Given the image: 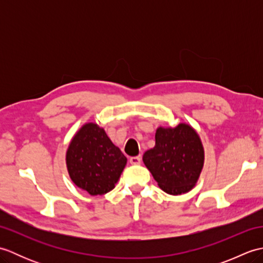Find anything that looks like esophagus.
<instances>
[{"label":"esophagus","instance_id":"obj_1","mask_svg":"<svg viewBox=\"0 0 263 263\" xmlns=\"http://www.w3.org/2000/svg\"><path fill=\"white\" fill-rule=\"evenodd\" d=\"M130 163L132 165H139L141 163V157H140V156H135V157H131Z\"/></svg>","mask_w":263,"mask_h":263}]
</instances>
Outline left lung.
<instances>
[{
	"label": "left lung",
	"instance_id": "1",
	"mask_svg": "<svg viewBox=\"0 0 263 263\" xmlns=\"http://www.w3.org/2000/svg\"><path fill=\"white\" fill-rule=\"evenodd\" d=\"M155 139V147L143 154L142 160L158 186L173 195L191 191L204 163V149L197 131L186 123L159 126Z\"/></svg>",
	"mask_w": 263,
	"mask_h": 263
}]
</instances>
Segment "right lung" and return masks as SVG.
<instances>
[{
  "label": "right lung",
  "mask_w": 263,
  "mask_h": 263,
  "mask_svg": "<svg viewBox=\"0 0 263 263\" xmlns=\"http://www.w3.org/2000/svg\"><path fill=\"white\" fill-rule=\"evenodd\" d=\"M65 160L72 182L90 195L111 191L127 161L96 123L80 127L66 150Z\"/></svg>",
  "instance_id": "add662e5"
}]
</instances>
